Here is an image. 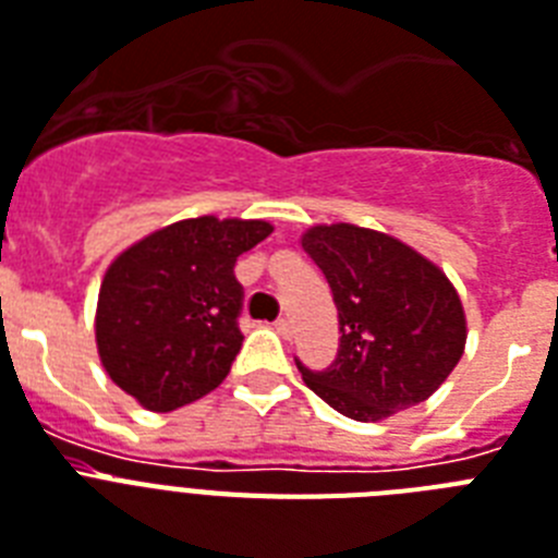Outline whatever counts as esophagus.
I'll use <instances>...</instances> for the list:
<instances>
[{
	"label": "esophagus",
	"instance_id": "obj_1",
	"mask_svg": "<svg viewBox=\"0 0 558 558\" xmlns=\"http://www.w3.org/2000/svg\"><path fill=\"white\" fill-rule=\"evenodd\" d=\"M275 329H278V332L283 335V338H292V324H289L287 318L275 320Z\"/></svg>",
	"mask_w": 558,
	"mask_h": 558
}]
</instances>
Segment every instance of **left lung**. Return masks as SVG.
Wrapping results in <instances>:
<instances>
[{"instance_id": "obj_1", "label": "left lung", "mask_w": 558, "mask_h": 558, "mask_svg": "<svg viewBox=\"0 0 558 558\" xmlns=\"http://www.w3.org/2000/svg\"><path fill=\"white\" fill-rule=\"evenodd\" d=\"M301 246L324 271L341 326L329 369L298 364L303 384L355 421H384L427 401L468 343L450 278L404 240L364 226L318 223Z\"/></svg>"}]
</instances>
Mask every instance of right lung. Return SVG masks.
Here are the masks:
<instances>
[{
    "instance_id": "obj_1",
    "label": "right lung",
    "mask_w": 558,
    "mask_h": 558,
    "mask_svg": "<svg viewBox=\"0 0 558 558\" xmlns=\"http://www.w3.org/2000/svg\"><path fill=\"white\" fill-rule=\"evenodd\" d=\"M271 229L266 220L203 215L122 248L102 275L94 315L108 378L151 412L220 387L243 343L234 264Z\"/></svg>"
}]
</instances>
